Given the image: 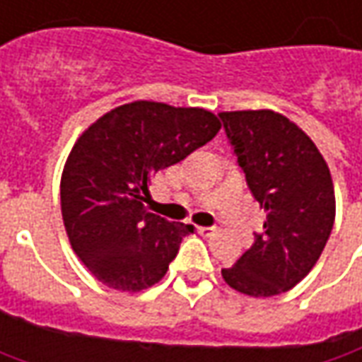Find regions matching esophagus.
<instances>
[{"mask_svg":"<svg viewBox=\"0 0 362 362\" xmlns=\"http://www.w3.org/2000/svg\"><path fill=\"white\" fill-rule=\"evenodd\" d=\"M196 232H198L200 236L208 238V236H214V234H216V228H212V226H198V228H196Z\"/></svg>","mask_w":362,"mask_h":362,"instance_id":"esophagus-1","label":"esophagus"}]
</instances>
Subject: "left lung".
<instances>
[{
    "mask_svg": "<svg viewBox=\"0 0 362 362\" xmlns=\"http://www.w3.org/2000/svg\"><path fill=\"white\" fill-rule=\"evenodd\" d=\"M224 130L264 208V230L222 279L236 293L264 298L286 293L317 264L334 224V186L315 142L272 110L220 112Z\"/></svg>",
    "mask_w": 362,
    "mask_h": 362,
    "instance_id": "obj_1",
    "label": "left lung"
}]
</instances>
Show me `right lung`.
<instances>
[{
	"label": "right lung",
	"mask_w": 362,
	"mask_h": 362,
	"mask_svg": "<svg viewBox=\"0 0 362 362\" xmlns=\"http://www.w3.org/2000/svg\"><path fill=\"white\" fill-rule=\"evenodd\" d=\"M220 128L204 107L138 100L81 132L62 172V218L74 252L107 288L140 293L164 279L194 226L148 212V184Z\"/></svg>",
	"instance_id": "right-lung-1"
}]
</instances>
